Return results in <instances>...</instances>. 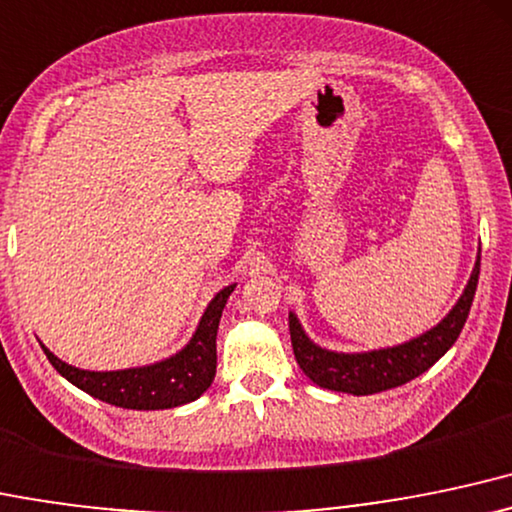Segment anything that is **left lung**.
I'll list each match as a JSON object with an SVG mask.
<instances>
[{
    "instance_id": "left-lung-1",
    "label": "left lung",
    "mask_w": 512,
    "mask_h": 512,
    "mask_svg": "<svg viewBox=\"0 0 512 512\" xmlns=\"http://www.w3.org/2000/svg\"><path fill=\"white\" fill-rule=\"evenodd\" d=\"M479 268L481 254L476 258L472 278L452 312L423 336L411 338L394 348L370 350V353H333V350L319 348L317 343L309 341L307 333L302 331V324L290 312V338L297 365L319 387L355 396L387 392V389L411 382L413 377L423 375L428 367L438 363L462 333L474 302L476 283H479Z\"/></svg>"
}]
</instances>
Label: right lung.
I'll return each mask as SVG.
<instances>
[{
	"instance_id": "obj_1",
	"label": "right lung",
	"mask_w": 512,
	"mask_h": 512,
	"mask_svg": "<svg viewBox=\"0 0 512 512\" xmlns=\"http://www.w3.org/2000/svg\"><path fill=\"white\" fill-rule=\"evenodd\" d=\"M232 290L234 285H229L212 297L188 346L162 363L130 367V370L91 372L62 363L45 346L43 353L67 382H72L74 387L91 394L94 399L132 411L174 409V406L198 399L215 380L217 326H220L222 309H225Z\"/></svg>"
}]
</instances>
